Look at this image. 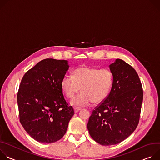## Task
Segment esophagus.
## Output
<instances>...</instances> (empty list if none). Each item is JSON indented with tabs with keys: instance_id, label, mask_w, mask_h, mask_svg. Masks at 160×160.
Wrapping results in <instances>:
<instances>
[{
	"instance_id": "obj_1",
	"label": "esophagus",
	"mask_w": 160,
	"mask_h": 160,
	"mask_svg": "<svg viewBox=\"0 0 160 160\" xmlns=\"http://www.w3.org/2000/svg\"><path fill=\"white\" fill-rule=\"evenodd\" d=\"M81 109V108H78V107L74 108V112H78Z\"/></svg>"
}]
</instances>
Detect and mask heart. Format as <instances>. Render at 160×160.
<instances>
[{
  "mask_svg": "<svg viewBox=\"0 0 160 160\" xmlns=\"http://www.w3.org/2000/svg\"><path fill=\"white\" fill-rule=\"evenodd\" d=\"M73 77L65 76L61 81V87L65 95L73 98L81 88V92L71 100L75 106L102 102L108 97L113 83V74L108 68L82 67L73 72Z\"/></svg>",
  "mask_w": 160,
  "mask_h": 160,
  "instance_id": "b5f03b06",
  "label": "heart"
}]
</instances>
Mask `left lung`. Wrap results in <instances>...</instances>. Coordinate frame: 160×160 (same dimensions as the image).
<instances>
[{"label":"left lung","instance_id":"left-lung-1","mask_svg":"<svg viewBox=\"0 0 160 160\" xmlns=\"http://www.w3.org/2000/svg\"><path fill=\"white\" fill-rule=\"evenodd\" d=\"M113 83L108 97L92 112L87 128L92 138L103 146L120 143L136 129L143 90L136 70L121 59L109 66Z\"/></svg>","mask_w":160,"mask_h":160}]
</instances>
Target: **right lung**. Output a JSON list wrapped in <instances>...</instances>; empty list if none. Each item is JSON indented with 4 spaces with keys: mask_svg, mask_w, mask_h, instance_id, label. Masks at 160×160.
<instances>
[{
    "mask_svg": "<svg viewBox=\"0 0 160 160\" xmlns=\"http://www.w3.org/2000/svg\"><path fill=\"white\" fill-rule=\"evenodd\" d=\"M68 67L67 60L46 58L28 70L21 81L17 94L20 121L39 142L50 144L61 139L74 114L61 87Z\"/></svg>",
    "mask_w": 160,
    "mask_h": 160,
    "instance_id": "obj_1",
    "label": "right lung"
}]
</instances>
